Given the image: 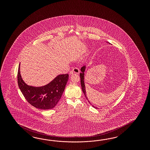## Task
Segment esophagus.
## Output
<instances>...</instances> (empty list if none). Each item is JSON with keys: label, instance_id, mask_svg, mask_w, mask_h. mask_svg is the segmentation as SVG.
I'll return each mask as SVG.
<instances>
[{"label": "esophagus", "instance_id": "obj_1", "mask_svg": "<svg viewBox=\"0 0 150 150\" xmlns=\"http://www.w3.org/2000/svg\"><path fill=\"white\" fill-rule=\"evenodd\" d=\"M80 73V69L78 68H74L73 69V70L71 71H70L69 74L70 75H72L74 73H75V74H79Z\"/></svg>", "mask_w": 150, "mask_h": 150}]
</instances>
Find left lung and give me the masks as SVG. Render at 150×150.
<instances>
[{"label":"left lung","mask_w":150,"mask_h":150,"mask_svg":"<svg viewBox=\"0 0 150 150\" xmlns=\"http://www.w3.org/2000/svg\"><path fill=\"white\" fill-rule=\"evenodd\" d=\"M108 43H109V42H108ZM109 44H110V43H109ZM85 69H86V65H84V66H83V67H82L81 68V72L80 74V79H81V85L82 90L83 91V92L84 95L85 96L87 100H88V98H87V97L86 95V88H85V81H84V76H85ZM88 102L91 105V103L90 102L89 100H88ZM92 105V106L93 107H94V108H97L95 107L94 105Z\"/></svg>","instance_id":"left-lung-1"}]
</instances>
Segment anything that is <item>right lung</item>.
Listing matches in <instances>:
<instances>
[{
  "label": "right lung",
  "instance_id": "add662e5",
  "mask_svg": "<svg viewBox=\"0 0 150 150\" xmlns=\"http://www.w3.org/2000/svg\"><path fill=\"white\" fill-rule=\"evenodd\" d=\"M20 67L19 64L18 73V87L27 102L38 109L53 108L61 98L68 81V74L59 75L45 86H32L23 81L20 74Z\"/></svg>",
  "mask_w": 150,
  "mask_h": 150
}]
</instances>
